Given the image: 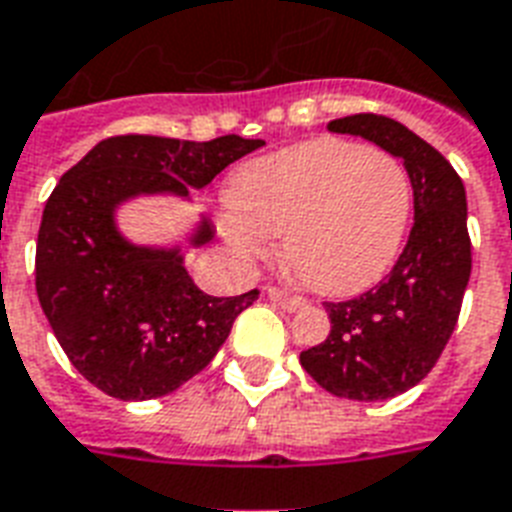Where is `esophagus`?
<instances>
[{
  "label": "esophagus",
  "mask_w": 512,
  "mask_h": 512,
  "mask_svg": "<svg viewBox=\"0 0 512 512\" xmlns=\"http://www.w3.org/2000/svg\"><path fill=\"white\" fill-rule=\"evenodd\" d=\"M268 298L276 300L284 311H300V308L308 306L306 298H300V295H292L287 290H279V287H268Z\"/></svg>",
  "instance_id": "1"
}]
</instances>
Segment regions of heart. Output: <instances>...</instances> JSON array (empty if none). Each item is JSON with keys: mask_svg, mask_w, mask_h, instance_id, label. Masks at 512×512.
I'll return each instance as SVG.
<instances>
[{"mask_svg": "<svg viewBox=\"0 0 512 512\" xmlns=\"http://www.w3.org/2000/svg\"><path fill=\"white\" fill-rule=\"evenodd\" d=\"M411 214L413 185L400 158L327 136L241 166L220 230L241 260H260L271 236H284V263L300 282L346 298L395 265Z\"/></svg>", "mask_w": 512, "mask_h": 512, "instance_id": "1", "label": "heart"}]
</instances>
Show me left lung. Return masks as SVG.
<instances>
[{"label":"left lung","mask_w":512,"mask_h":512,"mask_svg":"<svg viewBox=\"0 0 512 512\" xmlns=\"http://www.w3.org/2000/svg\"><path fill=\"white\" fill-rule=\"evenodd\" d=\"M327 128L362 136L403 161L413 185V228L384 282L360 298L325 303L330 335L300 351V365L335 397L389 400L435 368L454 333L473 268L467 195L454 166L392 117L360 112Z\"/></svg>","instance_id":"1"}]
</instances>
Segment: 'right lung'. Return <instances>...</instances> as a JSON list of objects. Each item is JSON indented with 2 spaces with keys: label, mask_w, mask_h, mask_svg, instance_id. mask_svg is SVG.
Masks as SVG:
<instances>
[{
  "label": "right lung",
  "mask_w": 512,
  "mask_h": 512,
  "mask_svg": "<svg viewBox=\"0 0 512 512\" xmlns=\"http://www.w3.org/2000/svg\"><path fill=\"white\" fill-rule=\"evenodd\" d=\"M228 134L212 142L109 136L66 171L50 193L37 236V298L61 349L93 386L117 400H152L179 389L214 360L230 327L260 292L212 298L193 284L179 249L136 247L115 209L128 198H187L225 166L263 147ZM214 239L201 220L193 247Z\"/></svg>",
  "instance_id": "1"
}]
</instances>
